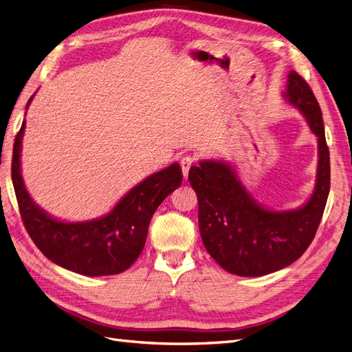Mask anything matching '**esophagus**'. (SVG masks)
<instances>
[{
    "instance_id": "1",
    "label": "esophagus",
    "mask_w": 352,
    "mask_h": 352,
    "mask_svg": "<svg viewBox=\"0 0 352 352\" xmlns=\"http://www.w3.org/2000/svg\"><path fill=\"white\" fill-rule=\"evenodd\" d=\"M194 163H195V158L190 157V155H185V157L180 158V167H182V173H184L185 179L188 177L189 168L194 166Z\"/></svg>"
}]
</instances>
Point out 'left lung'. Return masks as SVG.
<instances>
[{"label":"left lung","mask_w":352,"mask_h":352,"mask_svg":"<svg viewBox=\"0 0 352 352\" xmlns=\"http://www.w3.org/2000/svg\"><path fill=\"white\" fill-rule=\"evenodd\" d=\"M283 97L317 136L316 185L305 204L283 211L264 207L248 192L236 170L221 160H201L188 176L198 198L206 250L226 272L245 278L278 272L300 258L314 239L329 197L330 157L320 105L294 70L287 74Z\"/></svg>","instance_id":"left-lung-1"}]
</instances>
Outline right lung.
<instances>
[{
    "label": "right lung",
    "instance_id": "right-lung-1",
    "mask_svg": "<svg viewBox=\"0 0 352 352\" xmlns=\"http://www.w3.org/2000/svg\"><path fill=\"white\" fill-rule=\"evenodd\" d=\"M25 127L23 120L13 146L12 179L20 214L32 241L48 260L83 276L119 274L129 269L144 250L155 210L182 184L179 163L145 177L105 216L63 221L36 206L25 186L20 170Z\"/></svg>",
    "mask_w": 352,
    "mask_h": 352
}]
</instances>
